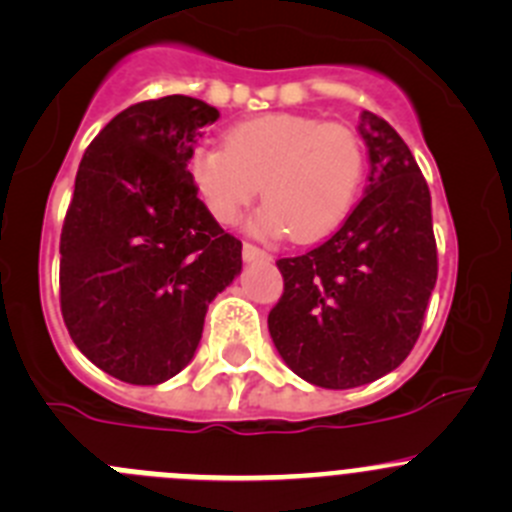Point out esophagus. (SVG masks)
<instances>
[{"instance_id": "obj_1", "label": "esophagus", "mask_w": 512, "mask_h": 512, "mask_svg": "<svg viewBox=\"0 0 512 512\" xmlns=\"http://www.w3.org/2000/svg\"><path fill=\"white\" fill-rule=\"evenodd\" d=\"M242 257H245V262H267L270 260V252L252 245V242H245V245H242Z\"/></svg>"}]
</instances>
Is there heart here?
I'll return each instance as SVG.
<instances>
[{"instance_id":"1","label":"heart","mask_w":512,"mask_h":512,"mask_svg":"<svg viewBox=\"0 0 512 512\" xmlns=\"http://www.w3.org/2000/svg\"><path fill=\"white\" fill-rule=\"evenodd\" d=\"M364 143L343 123L272 113L229 128L224 146H199L189 176L217 222L234 224L257 197L262 232L313 242L351 212L364 181Z\"/></svg>"}]
</instances>
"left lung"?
Masks as SVG:
<instances>
[{"mask_svg": "<svg viewBox=\"0 0 512 512\" xmlns=\"http://www.w3.org/2000/svg\"><path fill=\"white\" fill-rule=\"evenodd\" d=\"M369 186L331 240L278 260L285 290L267 328L285 364L323 389L381 379L409 356L437 283L432 197L399 133L361 113Z\"/></svg>", "mask_w": 512, "mask_h": 512, "instance_id": "8db88e82", "label": "left lung"}]
</instances>
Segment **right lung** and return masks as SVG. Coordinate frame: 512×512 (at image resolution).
Segmentation results:
<instances>
[{"mask_svg": "<svg viewBox=\"0 0 512 512\" xmlns=\"http://www.w3.org/2000/svg\"><path fill=\"white\" fill-rule=\"evenodd\" d=\"M217 108L143 100L85 148L60 234V308L105 374L154 386L197 351L209 303L242 270V242L209 214L189 156Z\"/></svg>", "mask_w": 512, "mask_h": 512, "instance_id": "right-lung-1", "label": "right lung"}]
</instances>
